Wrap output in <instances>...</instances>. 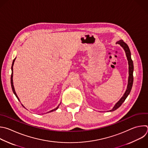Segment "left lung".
<instances>
[{
  "label": "left lung",
  "instance_id": "obj_1",
  "mask_svg": "<svg viewBox=\"0 0 148 148\" xmlns=\"http://www.w3.org/2000/svg\"><path fill=\"white\" fill-rule=\"evenodd\" d=\"M116 43L119 44L121 47H123V48L124 49V50L125 51L126 56L127 58V60H128V62L129 77H128V80L127 88V89H126L124 95L122 96V97L119 100V101L114 105L113 108L112 110H110V112H113V111H114L115 110L117 109L123 104V103L125 101V99L127 97V96H128V95L130 94V93L131 92V88H132V84H133V81H134V77H133L134 64H133V62H132V60L131 59V52H130V50L129 49V47L123 40H120L117 42Z\"/></svg>",
  "mask_w": 148,
  "mask_h": 148
}]
</instances>
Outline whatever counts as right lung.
<instances>
[{"mask_svg":"<svg viewBox=\"0 0 148 148\" xmlns=\"http://www.w3.org/2000/svg\"><path fill=\"white\" fill-rule=\"evenodd\" d=\"M15 59H14V60H13V63H12V75H11V85H12V90H13V93H14V95H15V96H16V97L17 98V99L20 101V99H19V98H18V97L17 96V94H16V91H15V90H14V85H13V64H14V61H15ZM59 105H58V106L56 108V109H54L53 110H52L51 111H50V112H47V113H49V112H53V111H55V110H56L58 108H59ZM22 106L24 108H25L23 105H22Z\"/></svg>","mask_w":148,"mask_h":148,"instance_id":"add662e5","label":"right lung"}]
</instances>
